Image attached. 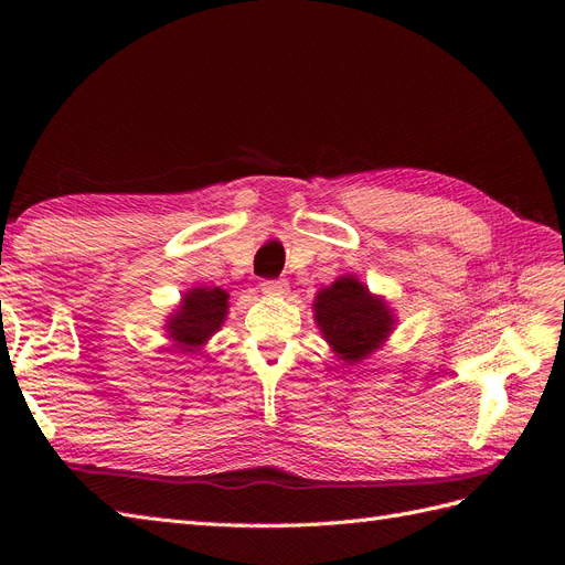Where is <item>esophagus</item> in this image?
<instances>
[{
  "label": "esophagus",
  "mask_w": 565,
  "mask_h": 565,
  "mask_svg": "<svg viewBox=\"0 0 565 565\" xmlns=\"http://www.w3.org/2000/svg\"><path fill=\"white\" fill-rule=\"evenodd\" d=\"M262 292L266 297H285L289 292V285H287V280H264Z\"/></svg>",
  "instance_id": "1"
}]
</instances>
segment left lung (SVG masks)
<instances>
[{
	"mask_svg": "<svg viewBox=\"0 0 565 565\" xmlns=\"http://www.w3.org/2000/svg\"><path fill=\"white\" fill-rule=\"evenodd\" d=\"M313 311L324 341L337 358L351 365L377 351L396 324L386 301L370 295L355 276H341L330 287H322Z\"/></svg>",
	"mask_w": 565,
	"mask_h": 565,
	"instance_id": "1",
	"label": "left lung"
}]
</instances>
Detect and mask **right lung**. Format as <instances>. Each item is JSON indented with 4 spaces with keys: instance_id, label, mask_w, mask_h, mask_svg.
<instances>
[{
    "instance_id": "add662e5",
    "label": "right lung",
    "mask_w": 565,
    "mask_h": 565,
    "mask_svg": "<svg viewBox=\"0 0 565 565\" xmlns=\"http://www.w3.org/2000/svg\"><path fill=\"white\" fill-rule=\"evenodd\" d=\"M228 313V295L221 287H193L181 299L179 309L169 316L167 332L174 347L195 353L224 324Z\"/></svg>"
}]
</instances>
